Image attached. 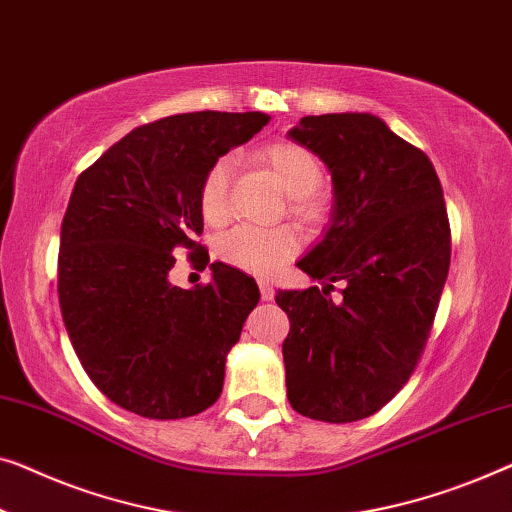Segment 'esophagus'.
<instances>
[{"instance_id":"obj_1","label":"esophagus","mask_w":512,"mask_h":512,"mask_svg":"<svg viewBox=\"0 0 512 512\" xmlns=\"http://www.w3.org/2000/svg\"><path fill=\"white\" fill-rule=\"evenodd\" d=\"M258 288H261V298H263L265 302L274 298V288H272V284H270L268 279H261V281H258Z\"/></svg>"}]
</instances>
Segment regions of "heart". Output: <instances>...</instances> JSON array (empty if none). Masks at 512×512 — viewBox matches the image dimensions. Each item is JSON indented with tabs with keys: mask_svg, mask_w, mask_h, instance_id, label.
I'll use <instances>...</instances> for the list:
<instances>
[{
	"mask_svg": "<svg viewBox=\"0 0 512 512\" xmlns=\"http://www.w3.org/2000/svg\"><path fill=\"white\" fill-rule=\"evenodd\" d=\"M265 164L277 177L281 189L291 196V212L302 224H318L325 217V201L316 194L323 170L307 147L291 140H274L263 150ZM228 184H231V159L221 157L207 168L201 182L198 205L207 224H221L228 217ZM300 238L291 226L256 228L238 226L217 242L221 263L235 270L268 277L298 254Z\"/></svg>",
	"mask_w": 512,
	"mask_h": 512,
	"instance_id": "b5f03b06",
	"label": "heart"
}]
</instances>
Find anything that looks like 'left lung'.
Returning a JSON list of instances; mask_svg holds the SVG:
<instances>
[{
	"instance_id": "1",
	"label": "left lung",
	"mask_w": 512,
	"mask_h": 512,
	"mask_svg": "<svg viewBox=\"0 0 512 512\" xmlns=\"http://www.w3.org/2000/svg\"><path fill=\"white\" fill-rule=\"evenodd\" d=\"M288 138L323 161L335 196L323 240L298 261L323 286L274 298L291 321L288 402L314 420H362L404 388L432 330L450 268L443 189L427 154L372 113L307 115Z\"/></svg>"
}]
</instances>
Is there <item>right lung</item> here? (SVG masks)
I'll return each instance as SVG.
<instances>
[{"mask_svg": "<svg viewBox=\"0 0 512 512\" xmlns=\"http://www.w3.org/2000/svg\"><path fill=\"white\" fill-rule=\"evenodd\" d=\"M270 122L263 113L170 115L133 129L83 170L59 238V307L80 365L122 409L189 418L221 395L228 351L258 305L256 281L212 263L207 286L170 284L175 251L210 263L201 182Z\"/></svg>", "mask_w": 512, "mask_h": 512, "instance_id": "add662e5", "label": "right lung"}]
</instances>
